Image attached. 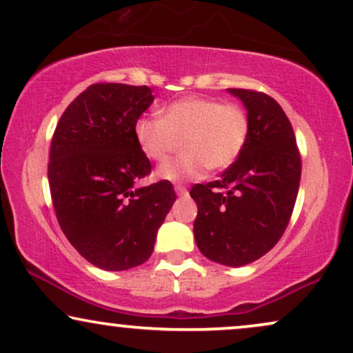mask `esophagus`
<instances>
[{
  "label": "esophagus",
  "instance_id": "obj_1",
  "mask_svg": "<svg viewBox=\"0 0 353 353\" xmlns=\"http://www.w3.org/2000/svg\"><path fill=\"white\" fill-rule=\"evenodd\" d=\"M176 194L177 195H187V189L184 185H176Z\"/></svg>",
  "mask_w": 353,
  "mask_h": 353
}]
</instances>
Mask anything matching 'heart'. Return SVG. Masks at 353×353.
Returning a JSON list of instances; mask_svg holds the SVG:
<instances>
[{
    "mask_svg": "<svg viewBox=\"0 0 353 353\" xmlns=\"http://www.w3.org/2000/svg\"><path fill=\"white\" fill-rule=\"evenodd\" d=\"M249 115L236 102L190 96L168 104L159 115H143L135 123L140 150L151 161L163 163L182 143L184 153L158 169L171 182L202 179L208 168H230L243 153L249 138Z\"/></svg>",
    "mask_w": 353,
    "mask_h": 353,
    "instance_id": "obj_1",
    "label": "heart"
}]
</instances>
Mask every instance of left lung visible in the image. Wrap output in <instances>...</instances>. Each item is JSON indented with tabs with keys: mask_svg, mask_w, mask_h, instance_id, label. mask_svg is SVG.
Masks as SVG:
<instances>
[{
	"mask_svg": "<svg viewBox=\"0 0 353 353\" xmlns=\"http://www.w3.org/2000/svg\"><path fill=\"white\" fill-rule=\"evenodd\" d=\"M244 102L249 138L220 181L195 184L190 197L200 252L218 264L241 267L269 252L287 230L301 179V156L292 123L274 97L230 88Z\"/></svg>",
	"mask_w": 353,
	"mask_h": 353,
	"instance_id": "left-lung-1",
	"label": "left lung"
}]
</instances>
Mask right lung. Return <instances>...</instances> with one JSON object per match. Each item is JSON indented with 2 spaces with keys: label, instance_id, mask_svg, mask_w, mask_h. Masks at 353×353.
<instances>
[{
  "label": "right lung",
  "instance_id": "obj_1",
  "mask_svg": "<svg viewBox=\"0 0 353 353\" xmlns=\"http://www.w3.org/2000/svg\"><path fill=\"white\" fill-rule=\"evenodd\" d=\"M154 96L148 86L96 83L66 107L50 145L48 185L60 228L102 270L146 262L176 192L169 181L146 187L151 163L135 123Z\"/></svg>",
  "mask_w": 353,
  "mask_h": 353
}]
</instances>
